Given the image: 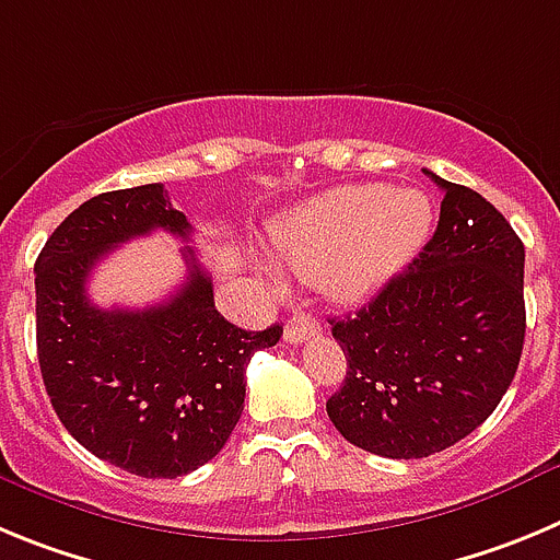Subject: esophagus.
<instances>
[{"label": "esophagus", "mask_w": 560, "mask_h": 560, "mask_svg": "<svg viewBox=\"0 0 560 560\" xmlns=\"http://www.w3.org/2000/svg\"><path fill=\"white\" fill-rule=\"evenodd\" d=\"M317 335H320V324H317L312 315H295V317H290L284 326V337L290 342H304V340H310V337H317Z\"/></svg>", "instance_id": "esophagus-1"}]
</instances>
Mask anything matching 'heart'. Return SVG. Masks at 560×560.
Returning <instances> with one entry per match:
<instances>
[{
	"mask_svg": "<svg viewBox=\"0 0 560 560\" xmlns=\"http://www.w3.org/2000/svg\"><path fill=\"white\" fill-rule=\"evenodd\" d=\"M432 218V200L418 189L337 186L276 220L270 245L292 273L315 279L329 299L357 304L421 250Z\"/></svg>",
	"mask_w": 560,
	"mask_h": 560,
	"instance_id": "b5f03b06",
	"label": "heart"
}]
</instances>
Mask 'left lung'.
<instances>
[{"label": "left lung", "mask_w": 560, "mask_h": 560, "mask_svg": "<svg viewBox=\"0 0 560 560\" xmlns=\"http://www.w3.org/2000/svg\"><path fill=\"white\" fill-rule=\"evenodd\" d=\"M424 173L443 192L432 240L371 304L331 317L349 371L326 412L346 441L393 460L475 432L525 346V245L482 195Z\"/></svg>", "instance_id": "left-lung-1"}]
</instances>
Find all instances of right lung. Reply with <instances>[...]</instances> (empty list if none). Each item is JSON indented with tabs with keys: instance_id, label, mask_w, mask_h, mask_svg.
<instances>
[{
	"instance_id": "1",
	"label": "right lung",
	"mask_w": 560,
	"mask_h": 560,
	"mask_svg": "<svg viewBox=\"0 0 560 560\" xmlns=\"http://www.w3.org/2000/svg\"><path fill=\"white\" fill-rule=\"evenodd\" d=\"M155 229L192 234L161 184L78 206L35 259V342L49 401L80 446L130 475L175 480L223 450L243 416L250 357L284 329L229 324L192 248L189 276L164 304L94 306L85 281L97 261Z\"/></svg>"
}]
</instances>
